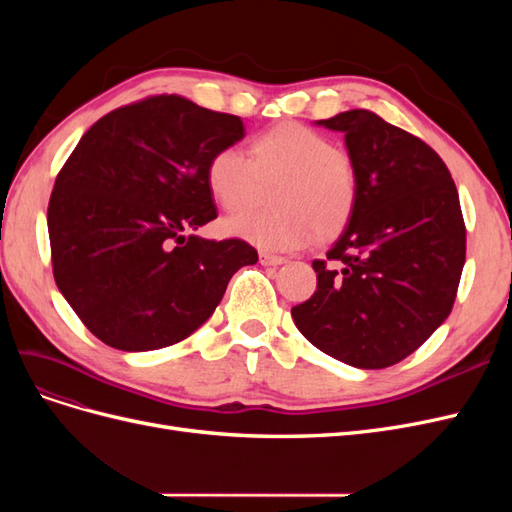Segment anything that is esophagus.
<instances>
[{
    "mask_svg": "<svg viewBox=\"0 0 512 512\" xmlns=\"http://www.w3.org/2000/svg\"><path fill=\"white\" fill-rule=\"evenodd\" d=\"M258 260H260V265H265V267H280L286 262L284 256H275V254H269V252H260Z\"/></svg>",
    "mask_w": 512,
    "mask_h": 512,
    "instance_id": "esophagus-1",
    "label": "esophagus"
}]
</instances>
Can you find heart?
<instances>
[{
    "label": "heart",
    "instance_id": "heart-1",
    "mask_svg": "<svg viewBox=\"0 0 512 512\" xmlns=\"http://www.w3.org/2000/svg\"><path fill=\"white\" fill-rule=\"evenodd\" d=\"M211 196L222 209L250 207L260 185L275 181L273 211H245L224 222V232L265 252H297L318 237L342 232L356 207V170L331 138L284 121L252 143V158L239 147H222L205 168Z\"/></svg>",
    "mask_w": 512,
    "mask_h": 512
}]
</instances>
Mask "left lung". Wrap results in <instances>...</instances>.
<instances>
[{
    "instance_id": "left-lung-1",
    "label": "left lung",
    "mask_w": 512,
    "mask_h": 512,
    "mask_svg": "<svg viewBox=\"0 0 512 512\" xmlns=\"http://www.w3.org/2000/svg\"><path fill=\"white\" fill-rule=\"evenodd\" d=\"M344 134L356 207L312 299L292 307L324 354L359 369L404 361L448 318L466 262V226L446 164L421 138L365 108L316 121Z\"/></svg>"
}]
</instances>
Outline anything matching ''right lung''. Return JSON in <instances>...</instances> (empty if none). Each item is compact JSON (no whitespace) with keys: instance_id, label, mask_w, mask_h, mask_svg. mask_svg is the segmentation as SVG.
<instances>
[{"instance_id":"add662e5","label":"right lung","mask_w":512,"mask_h":512,"mask_svg":"<svg viewBox=\"0 0 512 512\" xmlns=\"http://www.w3.org/2000/svg\"><path fill=\"white\" fill-rule=\"evenodd\" d=\"M243 136L237 115L179 96L121 106L83 134L46 222L57 288L106 346L181 342L211 318L230 277L258 262L241 239L188 235L218 218L209 158Z\"/></svg>"}]
</instances>
